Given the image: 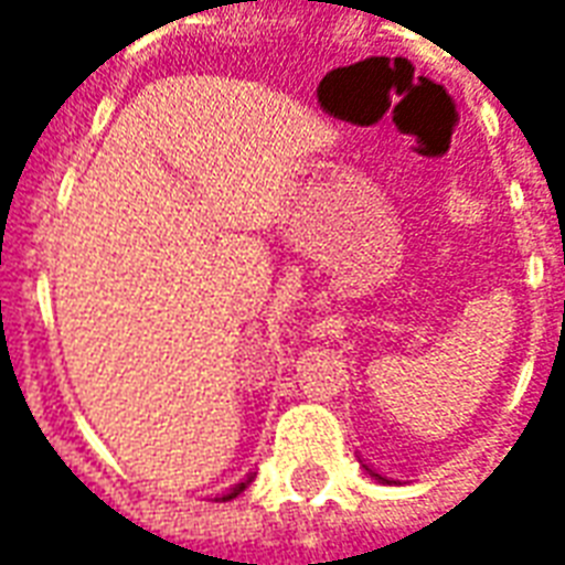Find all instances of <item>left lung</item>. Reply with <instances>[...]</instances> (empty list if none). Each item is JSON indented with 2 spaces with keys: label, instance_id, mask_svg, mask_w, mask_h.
<instances>
[{
  "label": "left lung",
  "instance_id": "obj_1",
  "mask_svg": "<svg viewBox=\"0 0 565 565\" xmlns=\"http://www.w3.org/2000/svg\"><path fill=\"white\" fill-rule=\"evenodd\" d=\"M366 472H369V475H372V478H375V481H387V478H381V475H379V472H372V469H369V466H366ZM387 484H391V481H387Z\"/></svg>",
  "mask_w": 565,
  "mask_h": 565
}]
</instances>
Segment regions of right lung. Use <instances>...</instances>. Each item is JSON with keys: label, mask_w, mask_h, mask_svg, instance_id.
<instances>
[{"label": "right lung", "mask_w": 565, "mask_h": 565, "mask_svg": "<svg viewBox=\"0 0 565 565\" xmlns=\"http://www.w3.org/2000/svg\"><path fill=\"white\" fill-rule=\"evenodd\" d=\"M250 481H254V475H247V478H242V481L230 487V490H226L223 497H217V502H230V499H235V497H238V493H242V490H245L247 484H250Z\"/></svg>", "instance_id": "add662e5"}]
</instances>
